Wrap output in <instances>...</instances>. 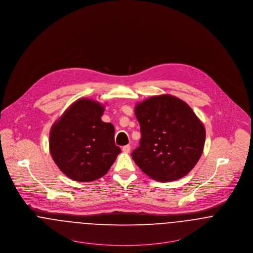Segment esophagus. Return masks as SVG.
Wrapping results in <instances>:
<instances>
[{"label": "esophagus", "mask_w": 253, "mask_h": 253, "mask_svg": "<svg viewBox=\"0 0 253 253\" xmlns=\"http://www.w3.org/2000/svg\"><path fill=\"white\" fill-rule=\"evenodd\" d=\"M130 150H131V145H125V146H123V148H122V151L124 152V153H129L130 152Z\"/></svg>", "instance_id": "esophagus-1"}]
</instances>
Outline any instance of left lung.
I'll use <instances>...</instances> for the list:
<instances>
[{
    "label": "left lung",
    "instance_id": "obj_1",
    "mask_svg": "<svg viewBox=\"0 0 253 253\" xmlns=\"http://www.w3.org/2000/svg\"><path fill=\"white\" fill-rule=\"evenodd\" d=\"M139 146L132 158L150 178L172 181L187 175L200 160L206 129L190 106L170 94L155 95L135 105Z\"/></svg>",
    "mask_w": 253,
    "mask_h": 253
}]
</instances>
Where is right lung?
I'll return each instance as SVG.
<instances>
[{
  "instance_id": "1",
  "label": "right lung",
  "mask_w": 253,
  "mask_h": 253,
  "mask_svg": "<svg viewBox=\"0 0 253 253\" xmlns=\"http://www.w3.org/2000/svg\"><path fill=\"white\" fill-rule=\"evenodd\" d=\"M104 109L92 99H78L50 129V155L74 180L88 182L103 177L121 152L115 144L114 125L101 120Z\"/></svg>"
}]
</instances>
